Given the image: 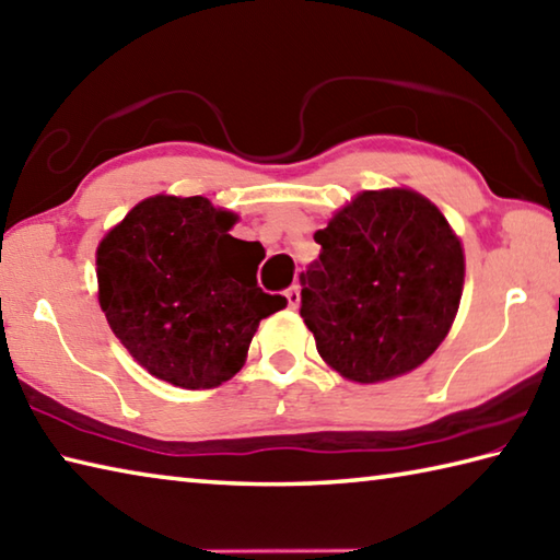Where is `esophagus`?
<instances>
[{"instance_id": "34e87169", "label": "esophagus", "mask_w": 560, "mask_h": 560, "mask_svg": "<svg viewBox=\"0 0 560 560\" xmlns=\"http://www.w3.org/2000/svg\"><path fill=\"white\" fill-rule=\"evenodd\" d=\"M283 296H287V301H289V308H299V303H301V289L299 287H289Z\"/></svg>"}]
</instances>
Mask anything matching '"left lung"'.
<instances>
[{
  "label": "left lung",
  "instance_id": "left-lung-1",
  "mask_svg": "<svg viewBox=\"0 0 560 560\" xmlns=\"http://www.w3.org/2000/svg\"><path fill=\"white\" fill-rule=\"evenodd\" d=\"M301 318L320 358L372 384L419 368L460 306L465 257L448 220L413 190H364L315 232Z\"/></svg>",
  "mask_w": 560,
  "mask_h": 560
}]
</instances>
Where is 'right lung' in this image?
Wrapping results in <instances>:
<instances>
[{
  "instance_id": "obj_1",
  "label": "right lung",
  "mask_w": 560,
  "mask_h": 560,
  "mask_svg": "<svg viewBox=\"0 0 560 560\" xmlns=\"http://www.w3.org/2000/svg\"><path fill=\"white\" fill-rule=\"evenodd\" d=\"M202 196L141 200L100 242L97 283L112 332L141 368L183 389H212L245 364L259 320L287 306L264 293L259 242Z\"/></svg>"
}]
</instances>
